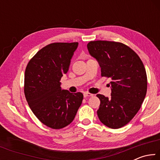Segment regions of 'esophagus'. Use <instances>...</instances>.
I'll list each match as a JSON object with an SVG mask.
<instances>
[{"label": "esophagus", "instance_id": "obj_1", "mask_svg": "<svg viewBox=\"0 0 160 160\" xmlns=\"http://www.w3.org/2000/svg\"><path fill=\"white\" fill-rule=\"evenodd\" d=\"M83 95H84V97H92L93 94L89 92H84Z\"/></svg>", "mask_w": 160, "mask_h": 160}]
</instances>
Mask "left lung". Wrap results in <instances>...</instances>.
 I'll return each mask as SVG.
<instances>
[{
  "label": "left lung",
  "mask_w": 160,
  "mask_h": 160,
  "mask_svg": "<svg viewBox=\"0 0 160 160\" xmlns=\"http://www.w3.org/2000/svg\"><path fill=\"white\" fill-rule=\"evenodd\" d=\"M88 49L98 62L102 76L112 79L109 98L97 94L100 100L97 116L106 126L120 128L132 120L145 99L148 80L144 65L136 53L122 43L90 42Z\"/></svg>",
  "instance_id": "1"
}]
</instances>
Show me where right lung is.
Segmentation results:
<instances>
[{
  "label": "right lung",
  "mask_w": 160,
  "mask_h": 160,
  "mask_svg": "<svg viewBox=\"0 0 160 160\" xmlns=\"http://www.w3.org/2000/svg\"><path fill=\"white\" fill-rule=\"evenodd\" d=\"M78 42L53 43L38 51L27 66L25 94L32 112L49 128H63L73 121L83 94L62 90L61 78L69 70Z\"/></svg>",
  "instance_id": "add662e5"
}]
</instances>
